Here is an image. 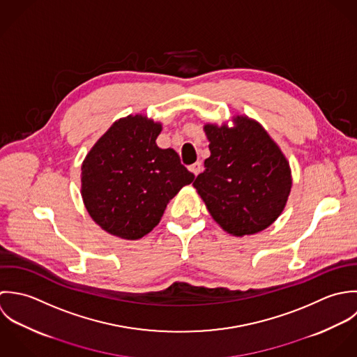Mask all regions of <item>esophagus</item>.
<instances>
[{
    "mask_svg": "<svg viewBox=\"0 0 357 357\" xmlns=\"http://www.w3.org/2000/svg\"><path fill=\"white\" fill-rule=\"evenodd\" d=\"M189 169H190V172H193L196 176L202 172V169H203V164H202V161H196L195 164H192V165H189Z\"/></svg>",
    "mask_w": 357,
    "mask_h": 357,
    "instance_id": "obj_1",
    "label": "esophagus"
}]
</instances>
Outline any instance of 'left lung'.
<instances>
[{
    "label": "left lung",
    "instance_id": "left-lung-1",
    "mask_svg": "<svg viewBox=\"0 0 357 357\" xmlns=\"http://www.w3.org/2000/svg\"><path fill=\"white\" fill-rule=\"evenodd\" d=\"M233 127L207 123L211 155L193 186L215 222L236 237L269 227L283 213L292 176L279 144L254 119L231 117Z\"/></svg>",
    "mask_w": 357,
    "mask_h": 357
}]
</instances>
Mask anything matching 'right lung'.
Instances as JSON below:
<instances>
[{
	"label": "right lung",
	"mask_w": 357,
	"mask_h": 357,
	"mask_svg": "<svg viewBox=\"0 0 357 357\" xmlns=\"http://www.w3.org/2000/svg\"><path fill=\"white\" fill-rule=\"evenodd\" d=\"M161 130L144 114H130L114 121L82 161L84 206L116 237L138 240L150 233L167 204L195 179L174 149L157 146Z\"/></svg>",
	"instance_id": "add662e5"
}]
</instances>
